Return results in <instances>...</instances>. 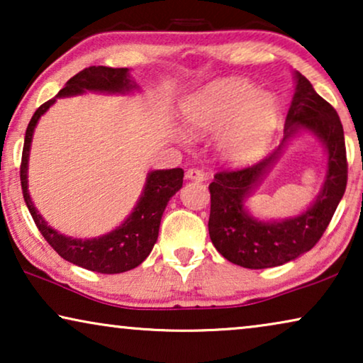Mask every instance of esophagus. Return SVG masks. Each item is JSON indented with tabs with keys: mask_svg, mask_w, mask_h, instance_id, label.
<instances>
[{
	"mask_svg": "<svg viewBox=\"0 0 363 363\" xmlns=\"http://www.w3.org/2000/svg\"><path fill=\"white\" fill-rule=\"evenodd\" d=\"M186 178H188V180L203 182V180H205V173H203L201 170H198V168H188Z\"/></svg>",
	"mask_w": 363,
	"mask_h": 363,
	"instance_id": "esophagus-1",
	"label": "esophagus"
}]
</instances>
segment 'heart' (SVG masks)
Listing matches in <instances>:
<instances>
[{"label": "heart", "instance_id": "obj_1", "mask_svg": "<svg viewBox=\"0 0 363 363\" xmlns=\"http://www.w3.org/2000/svg\"><path fill=\"white\" fill-rule=\"evenodd\" d=\"M279 102L251 82L223 79L210 84L185 106L191 130L218 132V148L231 162H250L267 147L279 123Z\"/></svg>", "mask_w": 363, "mask_h": 363}]
</instances>
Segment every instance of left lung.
<instances>
[{
    "mask_svg": "<svg viewBox=\"0 0 363 363\" xmlns=\"http://www.w3.org/2000/svg\"><path fill=\"white\" fill-rule=\"evenodd\" d=\"M296 94L286 117L281 146L299 128L311 130L325 143L328 175L315 205L299 217L272 223L257 222L245 213V196L269 169L280 147L251 167L223 168L208 186L211 195L208 221L211 242L223 257L247 269L281 266L312 250L345 193L349 165L340 118L302 74L296 72Z\"/></svg>",
    "mask_w": 363,
    "mask_h": 363,
    "instance_id": "obj_1",
    "label": "left lung"
}]
</instances>
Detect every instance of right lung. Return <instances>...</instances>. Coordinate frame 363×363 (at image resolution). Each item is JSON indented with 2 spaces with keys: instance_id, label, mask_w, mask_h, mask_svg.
Instances as JSON below:
<instances>
[{
  "instance_id": "right-lung-1",
  "label": "right lung",
  "mask_w": 363,
  "mask_h": 363,
  "mask_svg": "<svg viewBox=\"0 0 363 363\" xmlns=\"http://www.w3.org/2000/svg\"><path fill=\"white\" fill-rule=\"evenodd\" d=\"M133 87L135 84H132L128 77V69L91 66L69 79L56 97L77 96L86 91L128 92ZM56 97L44 102L34 112L26 128L19 178H21L23 198L28 210L44 240L66 261L81 266L84 269L101 272V274H118V272L130 271L147 259L153 245L157 242L158 228H160L167 203L183 185V170L172 168V170H155L148 173L145 188L135 210L117 230L111 231L108 235L92 238V240H72V238L59 235L43 220L28 193V158L34 127L39 117L56 102Z\"/></svg>"
}]
</instances>
